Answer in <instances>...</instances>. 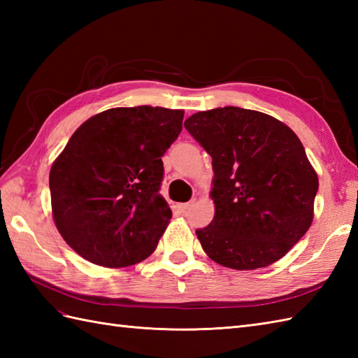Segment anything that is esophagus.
Returning a JSON list of instances; mask_svg holds the SVG:
<instances>
[{"mask_svg":"<svg viewBox=\"0 0 358 358\" xmlns=\"http://www.w3.org/2000/svg\"><path fill=\"white\" fill-rule=\"evenodd\" d=\"M194 204V200L192 201H187V203H181V204H178V209L181 210V212H186V210H189V208H191Z\"/></svg>","mask_w":358,"mask_h":358,"instance_id":"34e87169","label":"esophagus"}]
</instances>
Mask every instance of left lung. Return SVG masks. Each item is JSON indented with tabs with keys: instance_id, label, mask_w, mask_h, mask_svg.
I'll return each instance as SVG.
<instances>
[{
	"instance_id": "1",
	"label": "left lung",
	"mask_w": 358,
	"mask_h": 358,
	"mask_svg": "<svg viewBox=\"0 0 358 358\" xmlns=\"http://www.w3.org/2000/svg\"><path fill=\"white\" fill-rule=\"evenodd\" d=\"M185 127L212 157L215 215L196 229L210 260L237 271L285 257L314 218L318 177L291 127L263 112L217 108Z\"/></svg>"
}]
</instances>
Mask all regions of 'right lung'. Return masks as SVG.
Listing matches in <instances>:
<instances>
[{
  "label": "right lung",
  "instance_id": "right-lung-1",
  "mask_svg": "<svg viewBox=\"0 0 358 358\" xmlns=\"http://www.w3.org/2000/svg\"><path fill=\"white\" fill-rule=\"evenodd\" d=\"M185 112L115 108L85 121L50 167L52 215L85 260L126 268L154 252L172 210L159 195L162 157Z\"/></svg>",
  "mask_w": 358,
  "mask_h": 358
}]
</instances>
